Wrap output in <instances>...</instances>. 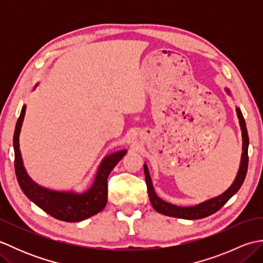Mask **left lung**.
I'll return each mask as SVG.
<instances>
[{
	"mask_svg": "<svg viewBox=\"0 0 263 263\" xmlns=\"http://www.w3.org/2000/svg\"><path fill=\"white\" fill-rule=\"evenodd\" d=\"M227 92H230L227 90ZM237 116L239 120V125H241L242 130V137H243V154H242V160H241V166H239V171L237 173V176L235 181L232 184V186L227 190L226 192L220 194L219 197H216L214 199H210L208 201H204V202L200 203L194 206H178L171 204L168 202H165L161 199L157 197V194L155 193L152 180H150L149 171L147 165L144 164L143 171H144V176H146V183H147V189H148V194L150 202L154 206L156 211H158L159 214H163L170 217H175V218H183V219H201V218L208 217L212 214H215L218 210H219L222 205H224L228 200H230L234 194H235L239 187L242 186V184L245 180V176H247L248 173V166H249V155H248V149H249V135L247 130V124H245L244 117L242 111L239 108H236Z\"/></svg>",
	"mask_w": 263,
	"mask_h": 263,
	"instance_id": "left-lung-1",
	"label": "left lung"
}]
</instances>
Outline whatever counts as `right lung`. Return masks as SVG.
<instances>
[{
  "label": "right lung",
  "instance_id": "1",
  "mask_svg": "<svg viewBox=\"0 0 263 263\" xmlns=\"http://www.w3.org/2000/svg\"><path fill=\"white\" fill-rule=\"evenodd\" d=\"M26 113V106H22L21 113L15 124L13 136L14 148V171L22 191L39 208L57 219L74 222L80 221L102 211L107 202V178L116 164L126 154L121 150L106 157L100 164L93 185L87 192L77 194L71 192H55L41 187L27 175L22 165L19 149V135Z\"/></svg>",
  "mask_w": 263,
  "mask_h": 263
}]
</instances>
